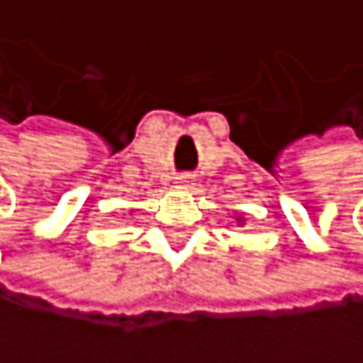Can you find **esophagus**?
<instances>
[{"mask_svg": "<svg viewBox=\"0 0 363 363\" xmlns=\"http://www.w3.org/2000/svg\"><path fill=\"white\" fill-rule=\"evenodd\" d=\"M177 186H179V189H191L193 186V174H179V177H177Z\"/></svg>", "mask_w": 363, "mask_h": 363, "instance_id": "1", "label": "esophagus"}]
</instances>
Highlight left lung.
Here are the masks:
<instances>
[{
  "instance_id": "1",
  "label": "left lung",
  "mask_w": 363,
  "mask_h": 363,
  "mask_svg": "<svg viewBox=\"0 0 363 363\" xmlns=\"http://www.w3.org/2000/svg\"><path fill=\"white\" fill-rule=\"evenodd\" d=\"M238 221H242V219H238Z\"/></svg>"
}]
</instances>
